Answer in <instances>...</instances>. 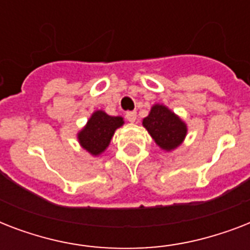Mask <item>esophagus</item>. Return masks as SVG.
I'll list each match as a JSON object with an SVG mask.
<instances>
[{"label":"esophagus","mask_w":250,"mask_h":250,"mask_svg":"<svg viewBox=\"0 0 250 250\" xmlns=\"http://www.w3.org/2000/svg\"><path fill=\"white\" fill-rule=\"evenodd\" d=\"M136 111H127L125 113V119L128 122H131V123H135L136 122Z\"/></svg>","instance_id":"34e87169"}]
</instances>
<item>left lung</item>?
<instances>
[{
	"label": "left lung",
	"instance_id": "obj_1",
	"mask_svg": "<svg viewBox=\"0 0 250 250\" xmlns=\"http://www.w3.org/2000/svg\"><path fill=\"white\" fill-rule=\"evenodd\" d=\"M149 135L156 144L166 152L174 150L182 144L187 136V125L165 105L152 106L150 113L143 119Z\"/></svg>",
	"mask_w": 250,
	"mask_h": 250
}]
</instances>
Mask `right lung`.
I'll return each instance as SVG.
<instances>
[{
	"label": "right lung",
	"mask_w": 250,
	"mask_h": 250,
	"mask_svg": "<svg viewBox=\"0 0 250 250\" xmlns=\"http://www.w3.org/2000/svg\"><path fill=\"white\" fill-rule=\"evenodd\" d=\"M123 125L125 121L122 117H111L102 110H97L78 133L79 144L92 156H100L109 146L114 132Z\"/></svg>",
	"instance_id": "add662e5"
}]
</instances>
